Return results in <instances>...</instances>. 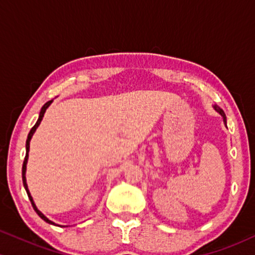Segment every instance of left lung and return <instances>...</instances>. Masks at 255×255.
I'll return each instance as SVG.
<instances>
[{
  "label": "left lung",
  "instance_id": "1",
  "mask_svg": "<svg viewBox=\"0 0 255 255\" xmlns=\"http://www.w3.org/2000/svg\"><path fill=\"white\" fill-rule=\"evenodd\" d=\"M215 109H216V110H217V111H218V113H219V114H221V115H222V118H223V121H224V124H227V118H225V114H224V111H223V110H222V109H221V108H218V107H217V105H215Z\"/></svg>",
  "mask_w": 255,
  "mask_h": 255
}]
</instances>
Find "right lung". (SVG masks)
<instances>
[{
    "label": "right lung",
    "instance_id": "add662e5",
    "mask_svg": "<svg viewBox=\"0 0 255 255\" xmlns=\"http://www.w3.org/2000/svg\"><path fill=\"white\" fill-rule=\"evenodd\" d=\"M51 102H52V101H49V102H46V103L43 105L42 110H40V114H39V119H38V121L36 122V125H34L33 127H32V129L30 130V133H28V135H27V140H26V156H25L24 163H22V183H24V187H25L26 192H27V195H28V198H30V201H31L32 206H33L34 211H36V212L38 213V216H39V217L42 218V219H44V221H45L46 223L55 224V223H52L51 221H49V219L46 218L45 216H44L43 213L40 212L39 210H38L37 207H36V205H34V203H33V199H32L31 194H30V192H28V188H27V183H26V177H25V172H26V164H27V158H28V151H30V140H31L32 135H33V133H34V131H36V129H37V127H38V126L40 125V121H42V120H43V116H44V114H45V110L48 109V107H49V105L51 104Z\"/></svg>",
    "mask_w": 255,
    "mask_h": 255
}]
</instances>
